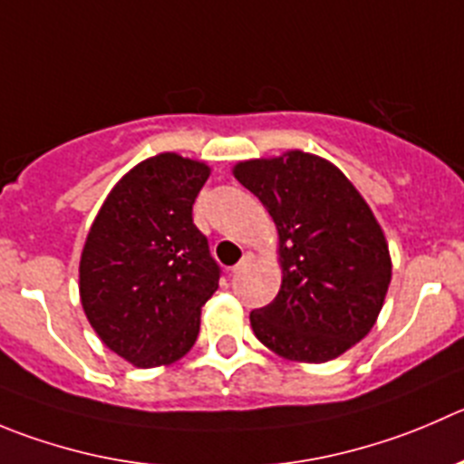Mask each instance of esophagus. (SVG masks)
Instances as JSON below:
<instances>
[{"instance_id": "34e87169", "label": "esophagus", "mask_w": 464, "mask_h": 464, "mask_svg": "<svg viewBox=\"0 0 464 464\" xmlns=\"http://www.w3.org/2000/svg\"><path fill=\"white\" fill-rule=\"evenodd\" d=\"M253 262H255V255L253 253H246L244 257H241V262L237 264L235 268H232V273H241V271H244V268H248Z\"/></svg>"}]
</instances>
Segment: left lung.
Wrapping results in <instances>:
<instances>
[{"label": "left lung", "mask_w": 464, "mask_h": 464, "mask_svg": "<svg viewBox=\"0 0 464 464\" xmlns=\"http://www.w3.org/2000/svg\"><path fill=\"white\" fill-rule=\"evenodd\" d=\"M232 175L277 227L282 285L250 312L255 337L291 362L334 360L367 337L385 303L392 257L381 223L334 163L303 150L239 161Z\"/></svg>", "instance_id": "1"}]
</instances>
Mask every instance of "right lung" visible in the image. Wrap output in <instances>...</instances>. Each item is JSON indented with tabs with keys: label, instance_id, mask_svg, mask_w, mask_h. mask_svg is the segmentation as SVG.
<instances>
[{
	"label": "right lung",
	"instance_id": "obj_1",
	"mask_svg": "<svg viewBox=\"0 0 464 464\" xmlns=\"http://www.w3.org/2000/svg\"><path fill=\"white\" fill-rule=\"evenodd\" d=\"M211 169L161 152L118 179L88 229L79 298L107 348L140 369L169 367L200 333V310L220 268L193 225V202Z\"/></svg>",
	"mask_w": 464,
	"mask_h": 464
}]
</instances>
